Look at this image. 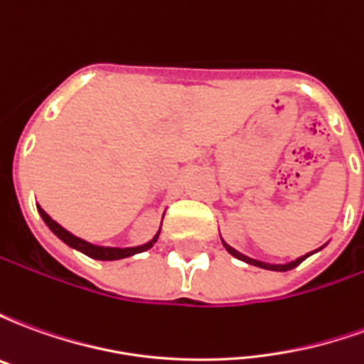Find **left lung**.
<instances>
[{"label":"left lung","mask_w":364,"mask_h":364,"mask_svg":"<svg viewBox=\"0 0 364 364\" xmlns=\"http://www.w3.org/2000/svg\"><path fill=\"white\" fill-rule=\"evenodd\" d=\"M222 244H224V247L228 250V253H232V255H234V257H237V259L245 261V263H250V265H255V267L271 269V271H290V269L298 267V265H300V263H302V261H304L306 257H310V255H312V253H314V252L312 253H306V255H302V257H298L296 261H290V263H287V265H271V263H263V261L252 259V257H245L244 253H240V252H236L234 247H230V245L226 244L224 240H222Z\"/></svg>","instance_id":"left-lung-1"}]
</instances>
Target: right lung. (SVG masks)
<instances>
[{
	"label": "right lung",
	"mask_w": 364,
	"mask_h": 364,
	"mask_svg": "<svg viewBox=\"0 0 364 364\" xmlns=\"http://www.w3.org/2000/svg\"><path fill=\"white\" fill-rule=\"evenodd\" d=\"M38 213H41V216H43V220L46 222V226H48V228H50L52 232H54V234L64 242V244H68L70 247H74V250H77V252L85 253V255L91 257V259H99V261L124 259V257H130V255H134V253H142L146 252V250H150L151 245L158 242V236H159V232H158V234L151 237L148 244L138 245V247H101V245H93L90 244V242L82 240V237L70 234L66 228H62V226H60L58 222L52 220L50 216L44 213L41 206H38Z\"/></svg>",
	"instance_id": "1"
}]
</instances>
